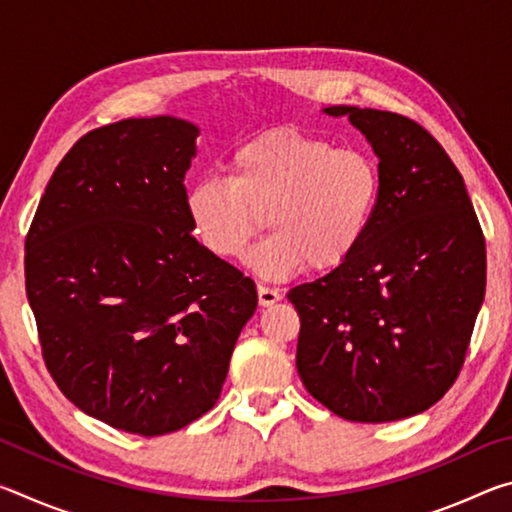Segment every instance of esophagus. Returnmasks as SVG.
<instances>
[{
  "label": "esophagus",
  "instance_id": "obj_1",
  "mask_svg": "<svg viewBox=\"0 0 512 512\" xmlns=\"http://www.w3.org/2000/svg\"><path fill=\"white\" fill-rule=\"evenodd\" d=\"M257 298H259V305H262V307H271V305H275L277 300L282 298V293L277 291V289H273V287H266V284H259V287H257Z\"/></svg>",
  "mask_w": 512,
  "mask_h": 512
}]
</instances>
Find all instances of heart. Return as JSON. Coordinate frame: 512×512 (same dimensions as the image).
<instances>
[{
  "label": "heart",
  "mask_w": 512,
  "mask_h": 512,
  "mask_svg": "<svg viewBox=\"0 0 512 512\" xmlns=\"http://www.w3.org/2000/svg\"><path fill=\"white\" fill-rule=\"evenodd\" d=\"M228 178L203 176L187 189L194 239L219 259L246 255L253 273L284 280L309 264L329 273L366 239L381 201L379 162L359 146H336L298 128H271L241 142L225 160Z\"/></svg>",
  "instance_id": "b5f03b06"
}]
</instances>
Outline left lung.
Returning <instances> with one entry per match:
<instances>
[{"label":"left lung","instance_id":"left-lung-1","mask_svg":"<svg viewBox=\"0 0 512 512\" xmlns=\"http://www.w3.org/2000/svg\"><path fill=\"white\" fill-rule=\"evenodd\" d=\"M366 135L381 201L348 262L289 291L296 366L314 400L352 422L427 411L463 368L485 296V239L443 146L397 112L329 106Z\"/></svg>","mask_w":512,"mask_h":512}]
</instances>
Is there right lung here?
Wrapping results in <instances>:
<instances>
[{
	"label": "right lung",
	"instance_id": "1",
	"mask_svg": "<svg viewBox=\"0 0 512 512\" xmlns=\"http://www.w3.org/2000/svg\"><path fill=\"white\" fill-rule=\"evenodd\" d=\"M196 137L176 117L94 128L60 160L24 244L49 375L83 413L146 438L212 409L257 307L255 282L189 230Z\"/></svg>",
	"mask_w": 512,
	"mask_h": 512
}]
</instances>
